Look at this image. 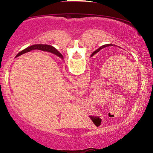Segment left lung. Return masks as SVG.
Listing matches in <instances>:
<instances>
[{"label":"left lung","mask_w":153,"mask_h":153,"mask_svg":"<svg viewBox=\"0 0 153 153\" xmlns=\"http://www.w3.org/2000/svg\"><path fill=\"white\" fill-rule=\"evenodd\" d=\"M110 46H113L112 44H108V45H103V46H102V47H100L99 48V49H97V50H96V51H94L93 53V54H92V55H91V56H93V55H94V54L97 53V52H99V51H100V50L103 49V48H104V47H110ZM114 46H115V45H114Z\"/></svg>","instance_id":"8db88e82"}]
</instances>
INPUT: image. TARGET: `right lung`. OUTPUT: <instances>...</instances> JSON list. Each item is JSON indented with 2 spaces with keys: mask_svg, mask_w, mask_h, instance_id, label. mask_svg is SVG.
I'll return each mask as SVG.
<instances>
[{
  "mask_svg": "<svg viewBox=\"0 0 153 153\" xmlns=\"http://www.w3.org/2000/svg\"><path fill=\"white\" fill-rule=\"evenodd\" d=\"M35 49H39V50H42V51H48V52H51L52 53L56 54V56H58V57L61 58L62 60L63 59V56L61 53H60L59 51H58V50L55 49L53 47H52L51 45H34L30 46V47H28L26 48V49L22 50V51H20L17 55L18 56H21L22 54H24L25 53H27V52H29L32 50H35Z\"/></svg>",
  "mask_w": 153,
  "mask_h": 153,
  "instance_id": "add662e5",
  "label": "right lung"
}]
</instances>
